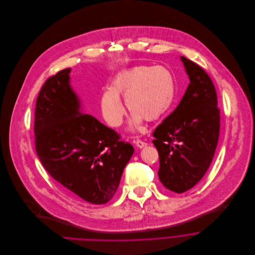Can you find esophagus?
Listing matches in <instances>:
<instances>
[{
	"instance_id": "obj_1",
	"label": "esophagus",
	"mask_w": 255,
	"mask_h": 255,
	"mask_svg": "<svg viewBox=\"0 0 255 255\" xmlns=\"http://www.w3.org/2000/svg\"><path fill=\"white\" fill-rule=\"evenodd\" d=\"M133 143H134L137 147H139V148H141V147H143V146H145V145L147 144L145 141H143V140H141V139H139V138L134 139V140H133Z\"/></svg>"
}]
</instances>
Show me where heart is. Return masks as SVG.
I'll return each mask as SVG.
<instances>
[{
	"instance_id": "b5f03b06",
	"label": "heart",
	"mask_w": 255,
	"mask_h": 255,
	"mask_svg": "<svg viewBox=\"0 0 255 255\" xmlns=\"http://www.w3.org/2000/svg\"><path fill=\"white\" fill-rule=\"evenodd\" d=\"M120 97L126 98V105L132 113V128L141 120L157 122L168 114L173 105L174 77L163 66L138 65L119 73L100 98L104 119L113 128L121 127L126 115Z\"/></svg>"
}]
</instances>
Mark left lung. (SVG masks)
I'll return each mask as SVG.
<instances>
[{
    "instance_id": "8db88e82",
    "label": "left lung",
    "mask_w": 255,
    "mask_h": 255,
    "mask_svg": "<svg viewBox=\"0 0 255 255\" xmlns=\"http://www.w3.org/2000/svg\"><path fill=\"white\" fill-rule=\"evenodd\" d=\"M190 83L176 110L152 132L158 149L160 181L183 193L205 175L213 160L220 131V110L210 76L197 63L181 57Z\"/></svg>"
}]
</instances>
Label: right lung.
<instances>
[{
    "label": "right lung",
    "instance_id": "right-lung-1",
    "mask_svg": "<svg viewBox=\"0 0 255 255\" xmlns=\"http://www.w3.org/2000/svg\"><path fill=\"white\" fill-rule=\"evenodd\" d=\"M66 68L49 77L38 94L34 132L37 156L69 194L106 204L116 194L133 146L113 128L79 112Z\"/></svg>",
    "mask_w": 255,
    "mask_h": 255
}]
</instances>
